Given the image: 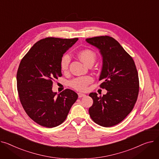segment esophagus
Wrapping results in <instances>:
<instances>
[{"label":"esophagus","mask_w":159,"mask_h":159,"mask_svg":"<svg viewBox=\"0 0 159 159\" xmlns=\"http://www.w3.org/2000/svg\"><path fill=\"white\" fill-rule=\"evenodd\" d=\"M86 96L85 94H82V93H78V97L80 98H82V97H85Z\"/></svg>","instance_id":"34e87169"}]
</instances>
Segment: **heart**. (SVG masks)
Returning a JSON list of instances; mask_svg holds the SVG:
<instances>
[{
	"label": "heart",
	"mask_w": 159,
	"mask_h": 159,
	"mask_svg": "<svg viewBox=\"0 0 159 159\" xmlns=\"http://www.w3.org/2000/svg\"><path fill=\"white\" fill-rule=\"evenodd\" d=\"M78 57L84 64L87 65L90 62H94L96 60V54L91 50L84 49L78 53ZM70 61V56L67 54H64L60 61V67L63 71H65L68 69ZM92 81V78L89 76L78 77L71 80L69 83V85L71 87L77 90L85 91L87 89L89 84Z\"/></svg>",
	"instance_id": "obj_1"
}]
</instances>
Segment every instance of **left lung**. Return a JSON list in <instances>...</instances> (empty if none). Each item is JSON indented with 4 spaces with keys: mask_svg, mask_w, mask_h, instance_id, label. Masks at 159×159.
I'll return each mask as SVG.
<instances>
[{
    "mask_svg": "<svg viewBox=\"0 0 159 159\" xmlns=\"http://www.w3.org/2000/svg\"><path fill=\"white\" fill-rule=\"evenodd\" d=\"M89 44L99 50L102 65L99 80H103L101 87L107 93L98 96L89 94L93 105L89 112L98 125L110 127L120 123L132 110L137 101L139 81L133 58L120 43L108 36L86 39Z\"/></svg>",
    "mask_w": 159,
    "mask_h": 159,
    "instance_id": "obj_1",
    "label": "left lung"
}]
</instances>
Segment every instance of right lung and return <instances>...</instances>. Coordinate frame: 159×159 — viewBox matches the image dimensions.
<instances>
[{"label":"right lung","instance_id":"1","mask_svg":"<svg viewBox=\"0 0 159 159\" xmlns=\"http://www.w3.org/2000/svg\"><path fill=\"white\" fill-rule=\"evenodd\" d=\"M78 39L46 38L37 42L20 61L17 90L26 114L39 125L52 128L67 118L78 96L70 89L54 92L53 80L62 76L60 61Z\"/></svg>","mask_w":159,"mask_h":159}]
</instances>
